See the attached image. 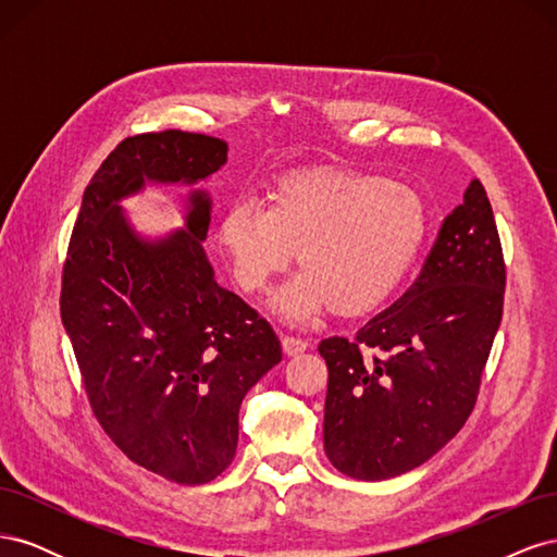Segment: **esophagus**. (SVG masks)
<instances>
[{"mask_svg":"<svg viewBox=\"0 0 557 557\" xmlns=\"http://www.w3.org/2000/svg\"><path fill=\"white\" fill-rule=\"evenodd\" d=\"M281 342H283L285 356H299V352H305L309 348L307 339H301V336H293V334H285Z\"/></svg>","mask_w":557,"mask_h":557,"instance_id":"esophagus-1","label":"esophagus"}]
</instances>
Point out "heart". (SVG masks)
I'll return each mask as SVG.
<instances>
[{
	"label": "heart",
	"mask_w": 557,
	"mask_h": 557,
	"mask_svg": "<svg viewBox=\"0 0 557 557\" xmlns=\"http://www.w3.org/2000/svg\"><path fill=\"white\" fill-rule=\"evenodd\" d=\"M267 201H232L215 237L248 295L267 290L297 250L301 274L276 299L293 320L327 307L342 315L372 311L409 274L428 234V211L411 185L339 166L283 174Z\"/></svg>",
	"instance_id": "b5f03b06"
}]
</instances>
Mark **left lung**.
Listing matches in <instances>:
<instances>
[{
    "mask_svg": "<svg viewBox=\"0 0 557 557\" xmlns=\"http://www.w3.org/2000/svg\"><path fill=\"white\" fill-rule=\"evenodd\" d=\"M504 285L493 207L474 178L411 288L352 339L318 346L330 374L325 453L342 474L399 476L462 430L502 323Z\"/></svg>",
    "mask_w": 557,
    "mask_h": 557,
    "instance_id": "left-lung-1",
    "label": "left lung"
}]
</instances>
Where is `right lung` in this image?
<instances>
[{
    "instance_id": "right-lung-1",
    "label": "right lung",
    "mask_w": 557,
    "mask_h": 557,
    "mask_svg": "<svg viewBox=\"0 0 557 557\" xmlns=\"http://www.w3.org/2000/svg\"><path fill=\"white\" fill-rule=\"evenodd\" d=\"M223 139L181 129L117 144L90 178L62 269L60 315L97 423L132 462L181 485L221 476L246 393L281 362L272 325L213 278L205 190L185 230L148 242L117 201L146 183L209 178Z\"/></svg>"
}]
</instances>
